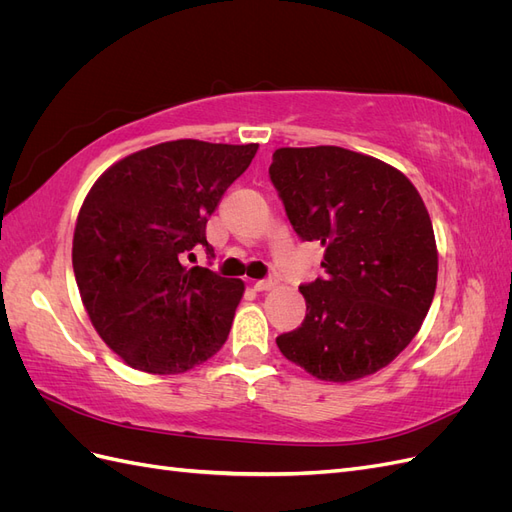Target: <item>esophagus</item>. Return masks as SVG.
Instances as JSON below:
<instances>
[{"label":"esophagus","instance_id":"obj_1","mask_svg":"<svg viewBox=\"0 0 512 512\" xmlns=\"http://www.w3.org/2000/svg\"><path fill=\"white\" fill-rule=\"evenodd\" d=\"M275 284H277L275 277H265V280H256V282H254V288H256L258 292H260V290H271Z\"/></svg>","mask_w":512,"mask_h":512}]
</instances>
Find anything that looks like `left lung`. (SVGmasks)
Wrapping results in <instances>:
<instances>
[{
	"label": "left lung",
	"instance_id": "left-lung-1",
	"mask_svg": "<svg viewBox=\"0 0 512 512\" xmlns=\"http://www.w3.org/2000/svg\"><path fill=\"white\" fill-rule=\"evenodd\" d=\"M269 177L299 239L324 245V277L299 286L305 320L277 348L318 380L374 374L412 342L436 292L421 194L397 168L333 145L277 149Z\"/></svg>",
	"mask_w": 512,
	"mask_h": 512
}]
</instances>
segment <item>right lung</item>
Here are the masks:
<instances>
[{"mask_svg": "<svg viewBox=\"0 0 512 512\" xmlns=\"http://www.w3.org/2000/svg\"><path fill=\"white\" fill-rule=\"evenodd\" d=\"M256 149L170 141L113 164L89 190L72 241L76 286L130 367L181 374L224 346L245 286L181 260L194 250L215 258L207 222Z\"/></svg>", "mask_w": 512, "mask_h": 512, "instance_id": "right-lung-1", "label": "right lung"}]
</instances>
